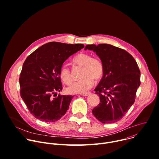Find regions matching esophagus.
Masks as SVG:
<instances>
[{"label":"esophagus","instance_id":"1","mask_svg":"<svg viewBox=\"0 0 159 159\" xmlns=\"http://www.w3.org/2000/svg\"><path fill=\"white\" fill-rule=\"evenodd\" d=\"M90 93V92H84V93H80V95H83V96H87V95H89V94Z\"/></svg>","mask_w":159,"mask_h":159}]
</instances>
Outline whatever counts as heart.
<instances>
[{"label":"heart","instance_id":"b5f03b06","mask_svg":"<svg viewBox=\"0 0 159 159\" xmlns=\"http://www.w3.org/2000/svg\"><path fill=\"white\" fill-rule=\"evenodd\" d=\"M74 65L83 67L79 81L75 82L68 88L72 93H80L89 89L93 84V79L99 80L103 75L104 67L101 60L97 57H92L87 53H80L72 60ZM60 77L63 82L69 85L72 82V77L69 69L63 66L60 69Z\"/></svg>","mask_w":159,"mask_h":159}]
</instances>
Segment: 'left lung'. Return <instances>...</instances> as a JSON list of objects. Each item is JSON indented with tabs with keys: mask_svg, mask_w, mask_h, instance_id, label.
<instances>
[{
	"mask_svg": "<svg viewBox=\"0 0 159 159\" xmlns=\"http://www.w3.org/2000/svg\"><path fill=\"white\" fill-rule=\"evenodd\" d=\"M103 63L102 79L95 89L100 103L93 115L103 124L121 120L134 104L140 85V72L134 58L126 50L107 43L87 45Z\"/></svg>",
	"mask_w": 159,
	"mask_h": 159,
	"instance_id": "1",
	"label": "left lung"
}]
</instances>
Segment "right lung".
Here are the masks:
<instances>
[{
    "label": "right lung",
    "instance_id": "add662e5",
    "mask_svg": "<svg viewBox=\"0 0 159 159\" xmlns=\"http://www.w3.org/2000/svg\"><path fill=\"white\" fill-rule=\"evenodd\" d=\"M84 44L47 43L30 54L24 62L19 77L20 93L30 114L36 119L53 122L67 112L74 96L57 93L62 90L60 69Z\"/></svg>",
    "mask_w": 159,
    "mask_h": 159
}]
</instances>
